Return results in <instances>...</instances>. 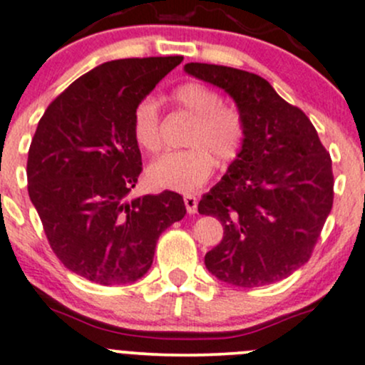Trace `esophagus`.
Returning a JSON list of instances; mask_svg holds the SVG:
<instances>
[{
    "instance_id": "34e87169",
    "label": "esophagus",
    "mask_w": 365,
    "mask_h": 365,
    "mask_svg": "<svg viewBox=\"0 0 365 365\" xmlns=\"http://www.w3.org/2000/svg\"><path fill=\"white\" fill-rule=\"evenodd\" d=\"M184 205H186V210L190 214H195L197 212V207H198V200L195 195H184Z\"/></svg>"
}]
</instances>
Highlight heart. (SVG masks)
Masks as SVG:
<instances>
[{
  "label": "heart",
  "instance_id": "1",
  "mask_svg": "<svg viewBox=\"0 0 365 365\" xmlns=\"http://www.w3.org/2000/svg\"><path fill=\"white\" fill-rule=\"evenodd\" d=\"M172 100L193 118L184 151L167 153L148 168V179L161 190L191 193L212 174L214 161L228 165L237 160L246 138V125L237 108L223 105L221 96L202 82H186L172 93ZM133 138L144 151L161 149L160 112L153 98H142L131 114Z\"/></svg>",
  "mask_w": 365,
  "mask_h": 365
}]
</instances>
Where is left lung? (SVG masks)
<instances>
[{"label": "left lung", "instance_id": "8db88e82", "mask_svg": "<svg viewBox=\"0 0 365 365\" xmlns=\"http://www.w3.org/2000/svg\"><path fill=\"white\" fill-rule=\"evenodd\" d=\"M184 71L228 93L246 125L239 158L198 204L225 230L205 267L239 288L284 279L309 260L332 209L330 155L309 118L260 75L205 63Z\"/></svg>", "mask_w": 365, "mask_h": 365}]
</instances>
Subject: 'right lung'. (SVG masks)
<instances>
[{
    "label": "right lung",
    "instance_id": "right-lung-1",
    "mask_svg": "<svg viewBox=\"0 0 365 365\" xmlns=\"http://www.w3.org/2000/svg\"><path fill=\"white\" fill-rule=\"evenodd\" d=\"M182 56L130 58L96 66L58 96L28 153V193L56 257L108 287L140 279L161 232L186 214L175 191L128 200L142 172L131 131L135 105Z\"/></svg>",
    "mask_w": 365,
    "mask_h": 365
}]
</instances>
